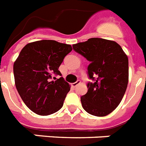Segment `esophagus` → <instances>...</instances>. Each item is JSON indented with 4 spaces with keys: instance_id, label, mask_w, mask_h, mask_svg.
Wrapping results in <instances>:
<instances>
[{
    "instance_id": "34e87169",
    "label": "esophagus",
    "mask_w": 146,
    "mask_h": 146,
    "mask_svg": "<svg viewBox=\"0 0 146 146\" xmlns=\"http://www.w3.org/2000/svg\"><path fill=\"white\" fill-rule=\"evenodd\" d=\"M80 80H77L76 82H74V83H72V87H76V86H78V84H80Z\"/></svg>"
}]
</instances>
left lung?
<instances>
[{
	"label": "left lung",
	"mask_w": 146,
	"mask_h": 146,
	"mask_svg": "<svg viewBox=\"0 0 146 146\" xmlns=\"http://www.w3.org/2000/svg\"><path fill=\"white\" fill-rule=\"evenodd\" d=\"M73 49L90 62L88 74L94 80L80 97L82 107L92 115H108L120 104L127 87V56L117 43L103 38H90L73 44Z\"/></svg>",
	"instance_id": "obj_1"
}]
</instances>
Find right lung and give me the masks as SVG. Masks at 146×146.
Here are the masks:
<instances>
[{"instance_id":"1","label":"right lung","mask_w":146,"mask_h":146,"mask_svg":"<svg viewBox=\"0 0 146 146\" xmlns=\"http://www.w3.org/2000/svg\"><path fill=\"white\" fill-rule=\"evenodd\" d=\"M72 50L70 44L42 40L26 44L14 62L15 85L26 106L37 115H52L63 106L71 86L61 75L59 67Z\"/></svg>"}]
</instances>
